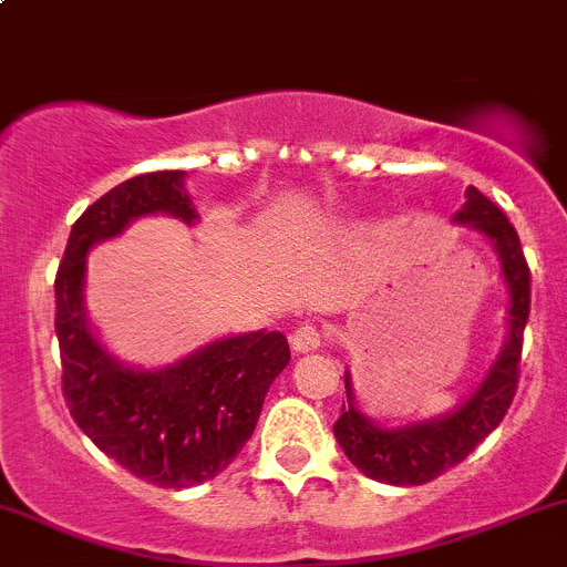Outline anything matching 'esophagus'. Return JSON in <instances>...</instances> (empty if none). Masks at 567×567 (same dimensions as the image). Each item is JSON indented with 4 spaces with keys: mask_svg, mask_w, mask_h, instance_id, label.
I'll return each mask as SVG.
<instances>
[{
    "mask_svg": "<svg viewBox=\"0 0 567 567\" xmlns=\"http://www.w3.org/2000/svg\"><path fill=\"white\" fill-rule=\"evenodd\" d=\"M320 329L316 323H301L296 326L293 334H290V346H293V351L299 353H307V351H316V348H320Z\"/></svg>",
    "mask_w": 567,
    "mask_h": 567,
    "instance_id": "esophagus-1",
    "label": "esophagus"
}]
</instances>
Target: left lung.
Segmentation results:
<instances>
[{
    "instance_id": "1",
    "label": "left lung",
    "mask_w": 567,
    "mask_h": 567,
    "mask_svg": "<svg viewBox=\"0 0 567 567\" xmlns=\"http://www.w3.org/2000/svg\"><path fill=\"white\" fill-rule=\"evenodd\" d=\"M455 221L472 225L474 230L488 236L494 249L499 251L502 277L511 290V337L480 390L458 411L442 416V420L420 422V425L398 427V431L373 425L353 405L351 381L346 379L348 403H342L340 420L334 422V436L348 461L379 483L422 485L436 480L447 468L458 466L505 420L507 409L516 398L524 326L529 318L532 277L527 257H524L522 241H518V233L511 219L502 214L499 205L491 203L474 186H468L466 205L458 210Z\"/></svg>"
}]
</instances>
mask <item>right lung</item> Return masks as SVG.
Listing matches in <instances>:
<instances>
[{
    "label": "right lung",
    "instance_id": "obj_1",
    "mask_svg": "<svg viewBox=\"0 0 567 567\" xmlns=\"http://www.w3.org/2000/svg\"><path fill=\"white\" fill-rule=\"evenodd\" d=\"M145 214H173L186 225L197 219L181 169L123 181L71 227L54 279L62 398L90 442L134 477L188 488L238 458L268 386L288 368L290 348L279 331H255L210 342L164 370L114 362L84 320V257Z\"/></svg>",
    "mask_w": 567,
    "mask_h": 567
}]
</instances>
